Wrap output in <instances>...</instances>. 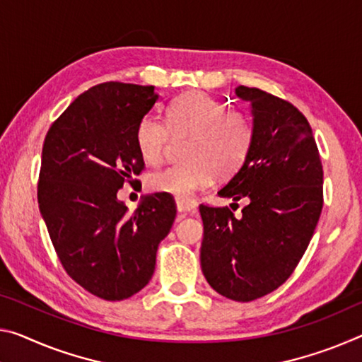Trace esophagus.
Masks as SVG:
<instances>
[{"mask_svg": "<svg viewBox=\"0 0 362 362\" xmlns=\"http://www.w3.org/2000/svg\"><path fill=\"white\" fill-rule=\"evenodd\" d=\"M197 209V203L190 202V199H177V211L180 214H188V212H194Z\"/></svg>", "mask_w": 362, "mask_h": 362, "instance_id": "obj_1", "label": "esophagus"}]
</instances>
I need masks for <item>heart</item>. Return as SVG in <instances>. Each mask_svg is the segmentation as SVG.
Instances as JSON below:
<instances>
[{
    "label": "heart",
    "mask_w": 362,
    "mask_h": 362,
    "mask_svg": "<svg viewBox=\"0 0 362 362\" xmlns=\"http://www.w3.org/2000/svg\"><path fill=\"white\" fill-rule=\"evenodd\" d=\"M170 135L190 136L185 145L188 160L153 172L148 188L188 199L209 187L216 174L230 177L242 168L253 145V124L245 112L227 111L221 100L204 91H185L170 103L168 124L156 116L140 120L135 140L146 164L163 163Z\"/></svg>",
    "instance_id": "obj_1"
}]
</instances>
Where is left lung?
<instances>
[{
	"label": "left lung",
	"mask_w": 362,
	"mask_h": 362,
	"mask_svg": "<svg viewBox=\"0 0 362 362\" xmlns=\"http://www.w3.org/2000/svg\"><path fill=\"white\" fill-rule=\"evenodd\" d=\"M235 93L251 106L253 145L219 194L248 204L238 219L227 206H199V259L217 293L253 301L277 290L305 255L322 211L324 172L311 125L291 103L243 85Z\"/></svg>",
	"instance_id": "1"
}]
</instances>
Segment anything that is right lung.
<instances>
[{
  "label": "right lung",
  "instance_id": "1",
  "mask_svg": "<svg viewBox=\"0 0 362 362\" xmlns=\"http://www.w3.org/2000/svg\"><path fill=\"white\" fill-rule=\"evenodd\" d=\"M153 85L106 82L71 103L45 136L38 208L69 277L107 301L150 282L177 209L170 194L141 198L132 214L117 199L145 168L136 127L158 101Z\"/></svg>",
  "mask_w": 362,
  "mask_h": 362
}]
</instances>
